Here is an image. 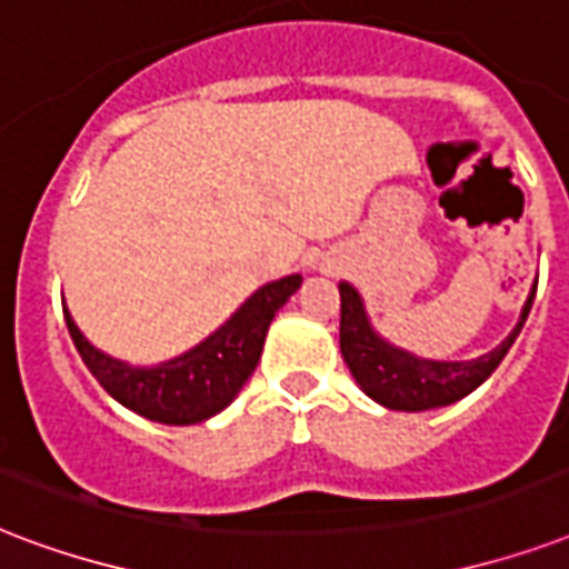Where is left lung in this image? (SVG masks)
Listing matches in <instances>:
<instances>
[{
  "mask_svg": "<svg viewBox=\"0 0 569 569\" xmlns=\"http://www.w3.org/2000/svg\"><path fill=\"white\" fill-rule=\"evenodd\" d=\"M537 280L528 292L519 322L496 349L471 361H432V358H418L393 346L381 337L370 322V313L363 307L361 292L352 283H340V352L342 361L361 385V390L385 409L393 411H429L450 406L462 400L471 390H477L483 381L496 372V367L505 361L510 346L522 331L531 303H535Z\"/></svg>",
  "mask_w": 569,
  "mask_h": 569,
  "instance_id": "8db88e82",
  "label": "left lung"
}]
</instances>
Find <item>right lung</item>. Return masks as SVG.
I'll use <instances>...</instances> for the list:
<instances>
[{"instance_id": "add662e5", "label": "right lung", "mask_w": 569, "mask_h": 569, "mask_svg": "<svg viewBox=\"0 0 569 569\" xmlns=\"http://www.w3.org/2000/svg\"><path fill=\"white\" fill-rule=\"evenodd\" d=\"M301 274H289L259 286L206 340L154 367H133L101 352L82 337L73 316L68 313V303L62 301V307L82 363L92 370L112 400L154 423L190 427L220 415L241 393L259 363L268 325L274 322L277 310L301 289Z\"/></svg>"}]
</instances>
